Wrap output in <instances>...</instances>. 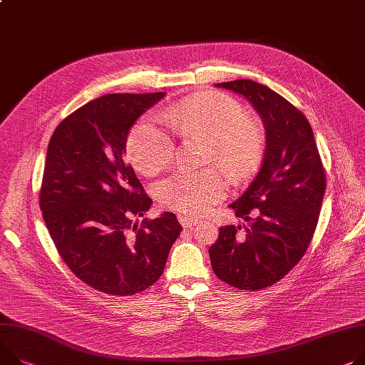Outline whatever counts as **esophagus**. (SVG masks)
<instances>
[{
	"mask_svg": "<svg viewBox=\"0 0 365 365\" xmlns=\"http://www.w3.org/2000/svg\"><path fill=\"white\" fill-rule=\"evenodd\" d=\"M178 220H180V223H181V225H182L184 228H192V227L197 225V223H200L199 219L190 217V216H184V215H180V216H178Z\"/></svg>",
	"mask_w": 365,
	"mask_h": 365,
	"instance_id": "34e87169",
	"label": "esophagus"
}]
</instances>
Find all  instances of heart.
Listing matches in <instances>:
<instances>
[{"mask_svg": "<svg viewBox=\"0 0 365 365\" xmlns=\"http://www.w3.org/2000/svg\"><path fill=\"white\" fill-rule=\"evenodd\" d=\"M163 121L184 138L210 143L207 162H216L235 181L255 173L264 152V134L259 123L245 118L234 98L203 93L162 112ZM128 156L138 173L155 175L171 163L175 146L165 125L146 117L128 137ZM228 178L216 168L177 171L156 187L162 206L187 215H202L228 194Z\"/></svg>", "mask_w": 365, "mask_h": 365, "instance_id": "heart-1", "label": "heart"}]
</instances>
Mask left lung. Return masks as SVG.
<instances>
[{
	"instance_id": "1",
	"label": "left lung",
	"mask_w": 365,
	"mask_h": 365,
	"mask_svg": "<svg viewBox=\"0 0 365 365\" xmlns=\"http://www.w3.org/2000/svg\"><path fill=\"white\" fill-rule=\"evenodd\" d=\"M244 96L263 120L260 170L231 203L247 225L219 228L209 248L215 274L238 289H264L291 272L314 235L326 174L310 123L291 102L253 80L217 83Z\"/></svg>"
}]
</instances>
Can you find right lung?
<instances>
[{"instance_id": "add662e5", "label": "right lung", "mask_w": 365, "mask_h": 365, "mask_svg": "<svg viewBox=\"0 0 365 365\" xmlns=\"http://www.w3.org/2000/svg\"><path fill=\"white\" fill-rule=\"evenodd\" d=\"M163 96L93 99L64 118L48 145L39 194L45 225L70 270L109 295L152 287L182 231L171 212L134 223L152 199L123 159L130 128Z\"/></svg>"}]
</instances>
